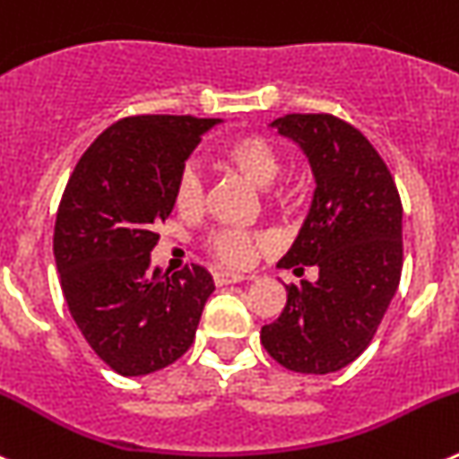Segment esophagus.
I'll return each mask as SVG.
<instances>
[{"label":"esophagus","instance_id":"obj_1","mask_svg":"<svg viewBox=\"0 0 459 459\" xmlns=\"http://www.w3.org/2000/svg\"><path fill=\"white\" fill-rule=\"evenodd\" d=\"M214 283L217 286H229V283H239V281H245L247 276L239 274V272H229V270H217L212 274Z\"/></svg>","mask_w":459,"mask_h":459}]
</instances>
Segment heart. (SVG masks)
Segmentation results:
<instances>
[{
  "label": "heart",
  "instance_id": "1",
  "mask_svg": "<svg viewBox=\"0 0 459 459\" xmlns=\"http://www.w3.org/2000/svg\"><path fill=\"white\" fill-rule=\"evenodd\" d=\"M217 162L224 169L245 176L258 189H270L281 173V158L276 148L267 143L265 139L254 137V134L226 142L217 152ZM173 201L183 214L196 212L204 204V178L194 164H187L180 171L176 187H173ZM260 245H263L260 238L239 233V230H217L208 239V249L221 263L233 267L249 265Z\"/></svg>",
  "mask_w": 459,
  "mask_h": 459
}]
</instances>
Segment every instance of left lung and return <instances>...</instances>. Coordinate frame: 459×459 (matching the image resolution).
Wrapping results in <instances>:
<instances>
[{"mask_svg":"<svg viewBox=\"0 0 459 459\" xmlns=\"http://www.w3.org/2000/svg\"><path fill=\"white\" fill-rule=\"evenodd\" d=\"M304 151L316 176L311 212L279 267H317V281L286 286L281 316L260 342L283 368L327 375L368 348L403 272V204L373 143L332 114L270 123Z\"/></svg>","mask_w":459,"mask_h":459,"instance_id":"8db88e82","label":"left lung"}]
</instances>
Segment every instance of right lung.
Here are the masks:
<instances>
[{"label":"right lung","instance_id":"add662e5","mask_svg":"<svg viewBox=\"0 0 459 459\" xmlns=\"http://www.w3.org/2000/svg\"><path fill=\"white\" fill-rule=\"evenodd\" d=\"M220 118L146 114L107 127L70 173L55 260L70 316L93 352L126 377L155 373L194 342L214 283L201 265L151 270L155 226L201 134Z\"/></svg>","mask_w":459,"mask_h":459}]
</instances>
